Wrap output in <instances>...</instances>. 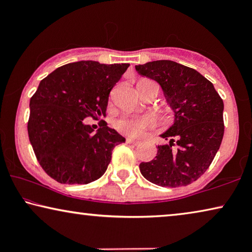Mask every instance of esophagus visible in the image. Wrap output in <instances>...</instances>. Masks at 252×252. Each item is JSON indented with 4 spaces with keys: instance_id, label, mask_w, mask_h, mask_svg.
I'll return each instance as SVG.
<instances>
[{
    "instance_id": "obj_1",
    "label": "esophagus",
    "mask_w": 252,
    "mask_h": 252,
    "mask_svg": "<svg viewBox=\"0 0 252 252\" xmlns=\"http://www.w3.org/2000/svg\"><path fill=\"white\" fill-rule=\"evenodd\" d=\"M126 142L128 144H134V146H137V144L141 143L139 140H133V139H129V137L128 139H126Z\"/></svg>"
}]
</instances>
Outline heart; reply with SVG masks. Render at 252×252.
Masks as SVG:
<instances>
[{"instance_id": "obj_1", "label": "heart", "mask_w": 252, "mask_h": 252, "mask_svg": "<svg viewBox=\"0 0 252 252\" xmlns=\"http://www.w3.org/2000/svg\"><path fill=\"white\" fill-rule=\"evenodd\" d=\"M155 126V119L150 116L126 117L116 123V128L120 133L130 137H141L147 129Z\"/></svg>"}]
</instances>
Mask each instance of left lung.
Returning <instances> with one entry per match:
<instances>
[{"label":"left lung","instance_id":"left-lung-1","mask_svg":"<svg viewBox=\"0 0 252 252\" xmlns=\"http://www.w3.org/2000/svg\"><path fill=\"white\" fill-rule=\"evenodd\" d=\"M141 75L161 87L174 122L160 136L153 160L140 164L141 174L160 187L177 188L197 180L212 163L223 136V102L212 82L194 68L161 60L135 65Z\"/></svg>","mask_w":252,"mask_h":252}]
</instances>
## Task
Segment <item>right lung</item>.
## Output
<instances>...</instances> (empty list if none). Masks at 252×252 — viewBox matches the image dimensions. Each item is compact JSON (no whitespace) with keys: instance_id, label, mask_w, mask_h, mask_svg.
Returning <instances> with one entry per match:
<instances>
[{"instance_id":"right-lung-1","label":"right lung","mask_w":252,"mask_h":252,"mask_svg":"<svg viewBox=\"0 0 252 252\" xmlns=\"http://www.w3.org/2000/svg\"><path fill=\"white\" fill-rule=\"evenodd\" d=\"M128 66L79 61L40 81L30 101L27 130L40 165L56 181L97 180L111 161L113 148L126 141L105 122L95 132L84 119L106 116L110 92Z\"/></svg>"}]
</instances>
